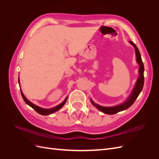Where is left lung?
Instances as JSON below:
<instances>
[{
  "mask_svg": "<svg viewBox=\"0 0 159 159\" xmlns=\"http://www.w3.org/2000/svg\"><path fill=\"white\" fill-rule=\"evenodd\" d=\"M129 43L134 47V50H135L136 61L137 62V64L139 65V78L136 81L135 85H134L131 94H130V95L126 99L125 102H123V103H121L120 105H117L116 106H113V107H103V106H101V105L97 103H95L93 102V100L90 99L91 102L93 106H95L98 110H99L100 111H102L105 114L113 115V114L117 113L119 111H121L126 110L133 104L134 101L137 99L139 95L140 94V93L141 92V91L143 89V85H144V65L142 61L141 54L140 52H139V50L137 48V46L134 44L133 42L129 41Z\"/></svg>",
  "mask_w": 159,
  "mask_h": 159,
  "instance_id": "1",
  "label": "left lung"
}]
</instances>
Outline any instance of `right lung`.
<instances>
[{
  "instance_id": "obj_1",
  "label": "right lung",
  "mask_w": 159,
  "mask_h": 159,
  "mask_svg": "<svg viewBox=\"0 0 159 159\" xmlns=\"http://www.w3.org/2000/svg\"><path fill=\"white\" fill-rule=\"evenodd\" d=\"M18 84H19V85L20 86V80H19V78H18ZM20 92H21V95H22V97L24 99V101H25V103L29 105L30 107H31L32 108H33L34 109L36 112H38L39 114L40 115H50L52 113H54L55 112H56L57 111L60 110L62 107L64 106V104L66 103V101H67V99H68V97H66V99L64 100L63 102H61L60 104L57 105V106L54 107H52L51 109H44V108H42L40 107H38L37 106V105H34V103H32V102H30L29 100L27 99V98L25 97V95H24V93H22V90L20 89Z\"/></svg>"
}]
</instances>
